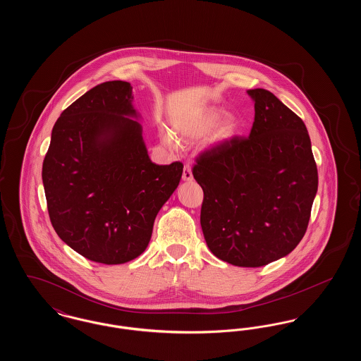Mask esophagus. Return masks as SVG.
I'll return each mask as SVG.
<instances>
[{
	"label": "esophagus",
	"instance_id": "obj_1",
	"mask_svg": "<svg viewBox=\"0 0 361 361\" xmlns=\"http://www.w3.org/2000/svg\"><path fill=\"white\" fill-rule=\"evenodd\" d=\"M183 180H184V181H192V180H193V176H192V171H190V166H189V165L184 166Z\"/></svg>",
	"mask_w": 361,
	"mask_h": 361
}]
</instances>
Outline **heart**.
<instances>
[{
    "label": "heart",
    "mask_w": 361,
    "mask_h": 361,
    "mask_svg": "<svg viewBox=\"0 0 361 361\" xmlns=\"http://www.w3.org/2000/svg\"><path fill=\"white\" fill-rule=\"evenodd\" d=\"M221 118V114L219 112H211L208 114L206 118L202 121V123L199 124V127L196 128V133L199 134H204L207 131H209L215 124L216 121H219ZM237 127H238V123L235 121V118L233 116H227L224 121H221V124L218 126L216 128V137L224 139V137H233L237 131Z\"/></svg>",
    "instance_id": "heart-1"
}]
</instances>
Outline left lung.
<instances>
[{"mask_svg": "<svg viewBox=\"0 0 361 361\" xmlns=\"http://www.w3.org/2000/svg\"><path fill=\"white\" fill-rule=\"evenodd\" d=\"M255 121L196 157L200 224L209 250L256 268L287 256L309 226L318 171L303 121L267 89H250Z\"/></svg>", "mask_w": 361, "mask_h": 361, "instance_id": "obj_1", "label": "left lung"}]
</instances>
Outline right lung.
<instances>
[{
	"label": "right lung",
	"instance_id": "1",
	"mask_svg": "<svg viewBox=\"0 0 361 361\" xmlns=\"http://www.w3.org/2000/svg\"><path fill=\"white\" fill-rule=\"evenodd\" d=\"M133 86L108 81L69 105L52 128L42 178L52 227L81 256L105 265L137 258L177 188L183 162L149 158Z\"/></svg>",
	"mask_w": 361,
	"mask_h": 361
}]
</instances>
